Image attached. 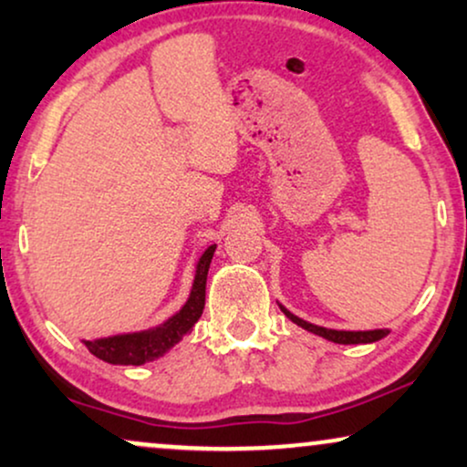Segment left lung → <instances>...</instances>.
<instances>
[{
	"mask_svg": "<svg viewBox=\"0 0 467 467\" xmlns=\"http://www.w3.org/2000/svg\"><path fill=\"white\" fill-rule=\"evenodd\" d=\"M280 310L285 312L286 317L291 318L293 323L299 325V327H304L306 331H312V334L325 337V340L329 342H336V344H369V342H376V340H382L389 334V329H369V331H337V329H327V327H318V325H312L308 321H304V318H299L296 315H291L289 310L285 308V306H280Z\"/></svg>",
	"mask_w": 467,
	"mask_h": 467,
	"instance_id": "8db88e82",
	"label": "left lung"
}]
</instances>
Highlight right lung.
<instances>
[{
    "instance_id": "right-lung-1",
    "label": "right lung",
    "mask_w": 467,
    "mask_h": 467,
    "mask_svg": "<svg viewBox=\"0 0 467 467\" xmlns=\"http://www.w3.org/2000/svg\"><path fill=\"white\" fill-rule=\"evenodd\" d=\"M216 244L208 246L197 261L193 286H191L189 299L181 310L168 321L157 325V327L133 331V334H119L110 337H99V340H82L88 353L98 359L112 363V366H142L146 361H155L163 357L168 350L182 340L184 336L193 329L200 321L203 304H206V278L208 267L213 261Z\"/></svg>"
}]
</instances>
